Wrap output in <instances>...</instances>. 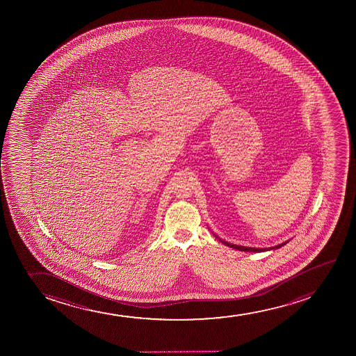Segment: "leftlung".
<instances>
[{"instance_id":"1","label":"left lung","mask_w":356,"mask_h":356,"mask_svg":"<svg viewBox=\"0 0 356 356\" xmlns=\"http://www.w3.org/2000/svg\"><path fill=\"white\" fill-rule=\"evenodd\" d=\"M220 241H222V240H220ZM223 243H225V245H228V247H230V248H234V250H241V252H253V253H259V252H264V248H250V247H242V245H230V243H228V242L222 241ZM286 243V242H285ZM285 243H282V245H277V248H280V247H282V245H285ZM273 248H275V247H273ZM273 248H268V250H273Z\"/></svg>"}]
</instances>
